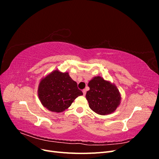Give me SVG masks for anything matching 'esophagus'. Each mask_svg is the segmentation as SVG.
Returning <instances> with one entry per match:
<instances>
[{"mask_svg":"<svg viewBox=\"0 0 159 159\" xmlns=\"http://www.w3.org/2000/svg\"><path fill=\"white\" fill-rule=\"evenodd\" d=\"M82 92H83V94H84V95H85V94H86V90H85V89H83Z\"/></svg>","mask_w":159,"mask_h":159,"instance_id":"34e87169","label":"esophagus"}]
</instances>
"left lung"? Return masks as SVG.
Here are the masks:
<instances>
[{
  "label": "left lung",
  "instance_id": "left-lung-1",
  "mask_svg": "<svg viewBox=\"0 0 159 159\" xmlns=\"http://www.w3.org/2000/svg\"><path fill=\"white\" fill-rule=\"evenodd\" d=\"M89 90L86 99L90 109L101 115L113 113L121 103V93L117 86L100 76H95L88 83Z\"/></svg>",
  "mask_w": 159,
  "mask_h": 159
}]
</instances>
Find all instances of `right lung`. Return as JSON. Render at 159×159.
Here are the masks:
<instances>
[{
	"instance_id": "add662e5",
	"label": "right lung",
	"mask_w": 159,
	"mask_h": 159,
	"mask_svg": "<svg viewBox=\"0 0 159 159\" xmlns=\"http://www.w3.org/2000/svg\"><path fill=\"white\" fill-rule=\"evenodd\" d=\"M83 95L68 72L57 69L42 78L38 95L43 106L50 111L61 113L70 107L75 99Z\"/></svg>"
}]
</instances>
